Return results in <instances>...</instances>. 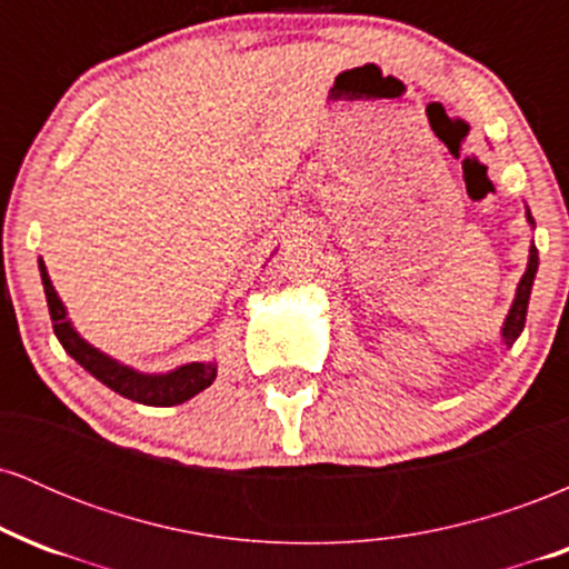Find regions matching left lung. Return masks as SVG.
Segmentation results:
<instances>
[{"label": "left lung", "mask_w": 569, "mask_h": 569, "mask_svg": "<svg viewBox=\"0 0 569 569\" xmlns=\"http://www.w3.org/2000/svg\"><path fill=\"white\" fill-rule=\"evenodd\" d=\"M527 221L535 227V219L532 213L527 211ZM535 272H538V248H530V262H527V270L525 276L519 280V289H516V299L511 305V310H508V318L506 323H502V339H506V345L511 348L516 342V337L521 335V329H525V321H527V305H530V291H532V283H535Z\"/></svg>", "instance_id": "1"}]
</instances>
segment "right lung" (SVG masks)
Instances as JSON below:
<instances>
[{"label": "right lung", "mask_w": 569, "mask_h": 569, "mask_svg": "<svg viewBox=\"0 0 569 569\" xmlns=\"http://www.w3.org/2000/svg\"><path fill=\"white\" fill-rule=\"evenodd\" d=\"M39 272H42L44 297H48L50 321H53L58 342L63 345V350L82 369H88L98 382L112 388L114 393L126 396L136 403H143V407H176V403L189 401V398L198 396L200 390H206L208 385L217 380V367L213 363H184V367L168 371V375H141V371L117 363L114 358L96 350L93 345H88L77 335L74 326L67 318V307H63L53 283H50L42 259H39Z\"/></svg>", "instance_id": "add662e5"}]
</instances>
